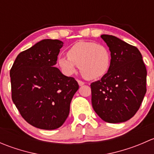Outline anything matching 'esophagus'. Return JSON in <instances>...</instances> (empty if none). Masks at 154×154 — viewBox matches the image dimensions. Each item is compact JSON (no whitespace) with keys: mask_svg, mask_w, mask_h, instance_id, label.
I'll list each match as a JSON object with an SVG mask.
<instances>
[{"mask_svg":"<svg viewBox=\"0 0 154 154\" xmlns=\"http://www.w3.org/2000/svg\"><path fill=\"white\" fill-rule=\"evenodd\" d=\"M77 82H78V84H79V86H83V85L85 84V83L83 81H82V80H77Z\"/></svg>","mask_w":154,"mask_h":154,"instance_id":"1","label":"esophagus"}]
</instances>
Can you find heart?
I'll list each match as a JSON object with an SVG mask.
<instances>
[{
	"label": "heart",
	"mask_w": 154,
	"mask_h": 154,
	"mask_svg": "<svg viewBox=\"0 0 154 154\" xmlns=\"http://www.w3.org/2000/svg\"><path fill=\"white\" fill-rule=\"evenodd\" d=\"M68 57H60L57 63L67 74H72L79 66L87 80H96L104 76L111 66V54L106 47L94 42H78L70 47Z\"/></svg>",
	"instance_id": "1"
}]
</instances>
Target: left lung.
<instances>
[{
	"mask_svg": "<svg viewBox=\"0 0 154 154\" xmlns=\"http://www.w3.org/2000/svg\"><path fill=\"white\" fill-rule=\"evenodd\" d=\"M111 52V66L100 80L91 83V103L99 117L121 123L139 110L147 88V70L138 48L111 35H100Z\"/></svg>",
	"mask_w": 154,
	"mask_h": 154,
	"instance_id": "8db88e82",
	"label": "left lung"
}]
</instances>
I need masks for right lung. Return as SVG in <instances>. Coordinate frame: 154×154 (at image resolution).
<instances>
[{
	"label": "right lung",
	"instance_id": "obj_1",
	"mask_svg": "<svg viewBox=\"0 0 154 154\" xmlns=\"http://www.w3.org/2000/svg\"><path fill=\"white\" fill-rule=\"evenodd\" d=\"M63 46L60 40H42L20 53L10 69L12 101L23 119L37 128L61 127L79 88L74 77L54 67Z\"/></svg>",
	"mask_w": 154,
	"mask_h": 154
}]
</instances>
